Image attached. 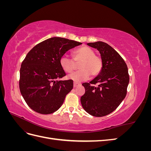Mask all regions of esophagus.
Instances as JSON below:
<instances>
[{
    "label": "esophagus",
    "instance_id": "obj_1",
    "mask_svg": "<svg viewBox=\"0 0 151 151\" xmlns=\"http://www.w3.org/2000/svg\"><path fill=\"white\" fill-rule=\"evenodd\" d=\"M80 85H81V84L77 83H76V82H74V88H76V87L79 86Z\"/></svg>",
    "mask_w": 151,
    "mask_h": 151
}]
</instances>
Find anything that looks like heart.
I'll list each match as a JSON object with an SVG mask.
<instances>
[{"mask_svg": "<svg viewBox=\"0 0 151 151\" xmlns=\"http://www.w3.org/2000/svg\"><path fill=\"white\" fill-rule=\"evenodd\" d=\"M73 60L63 55L60 59V65L63 70L70 73L74 68V62H80L79 68L80 70L72 73L68 76V79L79 83L88 79L91 77L97 76L103 67L101 58L96 55L94 50L87 46L81 47L75 50L72 53Z\"/></svg>", "mask_w": 151, "mask_h": 151, "instance_id": "heart-1", "label": "heart"}]
</instances>
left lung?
Here are the masks:
<instances>
[{
    "label": "left lung",
    "instance_id": "obj_1",
    "mask_svg": "<svg viewBox=\"0 0 151 151\" xmlns=\"http://www.w3.org/2000/svg\"><path fill=\"white\" fill-rule=\"evenodd\" d=\"M101 54L103 67L95 78L83 85L85 93L81 104L89 115L101 117L111 113L126 96L129 75L126 63L115 50L103 42L88 43ZM98 86H95L94 85Z\"/></svg>",
    "mask_w": 151,
    "mask_h": 151
}]
</instances>
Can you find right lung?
<instances>
[{
	"instance_id": "obj_1",
	"label": "right lung",
	"mask_w": 151,
	"mask_h": 151,
	"mask_svg": "<svg viewBox=\"0 0 151 151\" xmlns=\"http://www.w3.org/2000/svg\"><path fill=\"white\" fill-rule=\"evenodd\" d=\"M81 44L53 37L36 45L26 55L20 68L19 89L33 110L48 115L60 108L73 88V81H60L66 74L59 62L68 50Z\"/></svg>"
}]
</instances>
